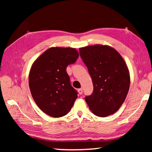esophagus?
Listing matches in <instances>:
<instances>
[{
    "mask_svg": "<svg viewBox=\"0 0 152 152\" xmlns=\"http://www.w3.org/2000/svg\"><path fill=\"white\" fill-rule=\"evenodd\" d=\"M78 93L80 94H82V92H83V91H82V88H79L78 90Z\"/></svg>",
    "mask_w": 152,
    "mask_h": 152,
    "instance_id": "obj_1",
    "label": "esophagus"
}]
</instances>
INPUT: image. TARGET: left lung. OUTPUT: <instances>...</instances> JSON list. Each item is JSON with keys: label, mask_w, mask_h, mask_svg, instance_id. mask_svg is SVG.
Returning a JSON list of instances; mask_svg holds the SVG:
<instances>
[{"label": "left lung", "mask_w": 152, "mask_h": 152, "mask_svg": "<svg viewBox=\"0 0 152 152\" xmlns=\"http://www.w3.org/2000/svg\"><path fill=\"white\" fill-rule=\"evenodd\" d=\"M88 68L93 92L85 97L89 109L98 117L114 114L124 102L130 86L127 66L118 51L109 45L96 44L79 48Z\"/></svg>", "instance_id": "8db88e82"}]
</instances>
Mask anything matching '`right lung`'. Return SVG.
I'll return each mask as SVG.
<instances>
[{"instance_id": "obj_1", "label": "right lung", "mask_w": 152, "mask_h": 152, "mask_svg": "<svg viewBox=\"0 0 152 152\" xmlns=\"http://www.w3.org/2000/svg\"><path fill=\"white\" fill-rule=\"evenodd\" d=\"M78 56L75 48H51L36 59L31 68V93L39 109L49 116L57 118L67 115L78 97L66 68Z\"/></svg>"}]
</instances>
